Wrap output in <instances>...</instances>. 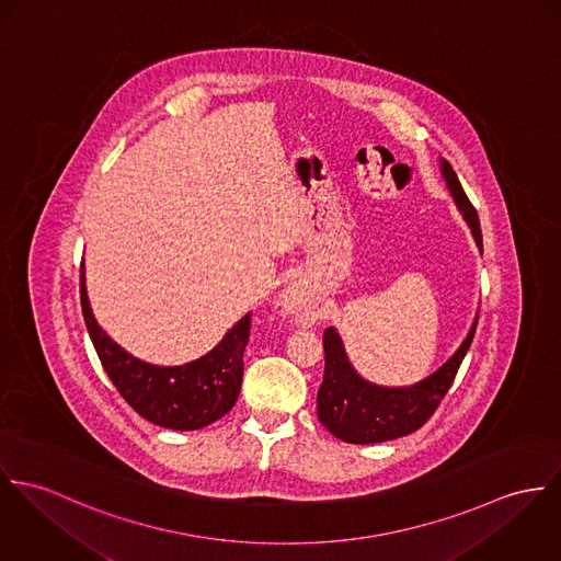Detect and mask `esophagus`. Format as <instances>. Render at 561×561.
<instances>
[{
	"mask_svg": "<svg viewBox=\"0 0 561 561\" xmlns=\"http://www.w3.org/2000/svg\"><path fill=\"white\" fill-rule=\"evenodd\" d=\"M282 308L295 320H308L310 318V304L297 286H288L282 293Z\"/></svg>",
	"mask_w": 561,
	"mask_h": 561,
	"instance_id": "1",
	"label": "esophagus"
}]
</instances>
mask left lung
<instances>
[{
	"label": "left lung",
	"instance_id": "1",
	"mask_svg": "<svg viewBox=\"0 0 561 561\" xmlns=\"http://www.w3.org/2000/svg\"><path fill=\"white\" fill-rule=\"evenodd\" d=\"M440 179L456 202L458 213L471 230V237L482 253V230L476 208L460 187V181L445 159H438ZM480 313V311H478ZM478 313L460 346L436 368L413 385H378L355 370L335 327L322 333L324 344V378L318 389L316 413L320 424L344 443H382L411 435L435 413L438 402L451 387L478 327Z\"/></svg>",
	"mask_w": 561,
	"mask_h": 561
}]
</instances>
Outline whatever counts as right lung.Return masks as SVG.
I'll list each match as a JSON object with an SVG mask.
<instances>
[{"mask_svg":"<svg viewBox=\"0 0 561 561\" xmlns=\"http://www.w3.org/2000/svg\"><path fill=\"white\" fill-rule=\"evenodd\" d=\"M81 310L105 373L144 420L170 431H199L234 407L243 382L251 311L202 357L181 366H157L133 357L103 331L90 306L83 266Z\"/></svg>","mask_w":561,"mask_h":561,"instance_id":"add662e5","label":"right lung"}]
</instances>
